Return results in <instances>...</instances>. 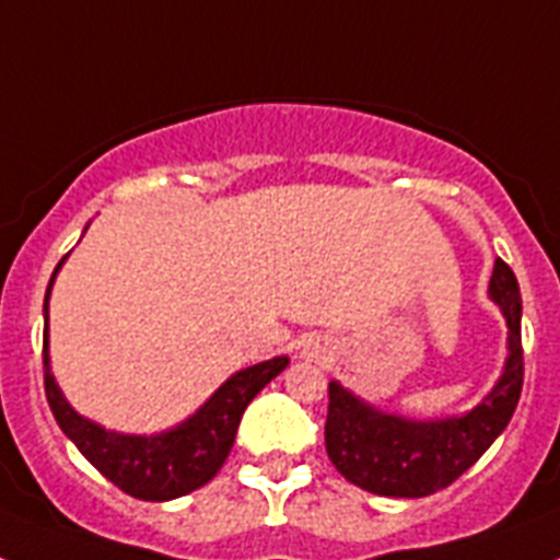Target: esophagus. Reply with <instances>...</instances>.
<instances>
[{
  "label": "esophagus",
  "instance_id": "obj_1",
  "mask_svg": "<svg viewBox=\"0 0 560 560\" xmlns=\"http://www.w3.org/2000/svg\"><path fill=\"white\" fill-rule=\"evenodd\" d=\"M305 355H308V359H325V350L319 348V345H308V348H305Z\"/></svg>",
  "mask_w": 560,
  "mask_h": 560
}]
</instances>
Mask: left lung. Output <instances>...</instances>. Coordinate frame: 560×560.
Here are the masks:
<instances>
[{
    "instance_id": "left-lung-1",
    "label": "left lung",
    "mask_w": 560,
    "mask_h": 560,
    "mask_svg": "<svg viewBox=\"0 0 560 560\" xmlns=\"http://www.w3.org/2000/svg\"><path fill=\"white\" fill-rule=\"evenodd\" d=\"M488 294L508 323V355L491 393L468 412L407 418L384 412L339 381H330L325 448L348 482L378 497H429L468 471L511 423L524 381L522 294L504 260L493 264Z\"/></svg>"
}]
</instances>
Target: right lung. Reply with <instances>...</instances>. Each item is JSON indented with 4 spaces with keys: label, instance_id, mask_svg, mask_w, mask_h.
<instances>
[{
    "label": "right lung",
    "instance_id": "1",
    "mask_svg": "<svg viewBox=\"0 0 560 560\" xmlns=\"http://www.w3.org/2000/svg\"><path fill=\"white\" fill-rule=\"evenodd\" d=\"M49 277L44 294V389L58 427L78 446V452L120 491L145 502H167L210 482L224 465L244 409L275 375L289 368V355L260 361L237 370L201 404L190 418L156 434H122L83 418L72 409L49 368V291L63 260Z\"/></svg>",
    "mask_w": 560,
    "mask_h": 560
}]
</instances>
